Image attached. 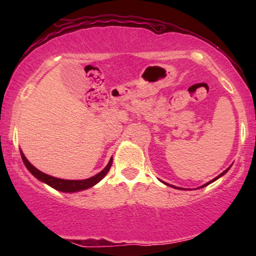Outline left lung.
<instances>
[{
  "mask_svg": "<svg viewBox=\"0 0 256 256\" xmlns=\"http://www.w3.org/2000/svg\"><path fill=\"white\" fill-rule=\"evenodd\" d=\"M229 168H230V167H228L226 170H224V172H222V174H220V175H218V176H216V178H214V180H210V182H208V183H206V184H204V185H202V186H200V188H204V186H206V185H209V184H211V183H212V182H214V180H218V178H219V177H222V175H224V174H226V172H227L229 170ZM162 183H164V182H162ZM164 184H166V185H168V186H170V188H177V190H184V188H177V186H174V185H170V184H167V183H164Z\"/></svg>",
  "mask_w": 256,
  "mask_h": 256,
  "instance_id": "1",
  "label": "left lung"
}]
</instances>
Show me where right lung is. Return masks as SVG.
Masks as SVG:
<instances>
[{"mask_svg":"<svg viewBox=\"0 0 256 256\" xmlns=\"http://www.w3.org/2000/svg\"><path fill=\"white\" fill-rule=\"evenodd\" d=\"M20 154H21V158H22L24 166L27 167V170L32 172V174L36 177L37 180H40V182H42V183H46L47 185H50V188L60 190V192H66V193H73V192H78V190H82L92 188L94 185H96L98 182H100L104 177L106 176V174L108 172V170H110V168L112 164V158H110V162L107 164V166L104 168L100 172H98L97 175L90 177V178L80 180H62V178H58V177L47 175V174H45V172L38 170L36 167H34L32 164L28 162V159L24 157L22 151H20Z\"/></svg>","mask_w":256,"mask_h":256,"instance_id":"obj_1","label":"right lung"}]
</instances>
